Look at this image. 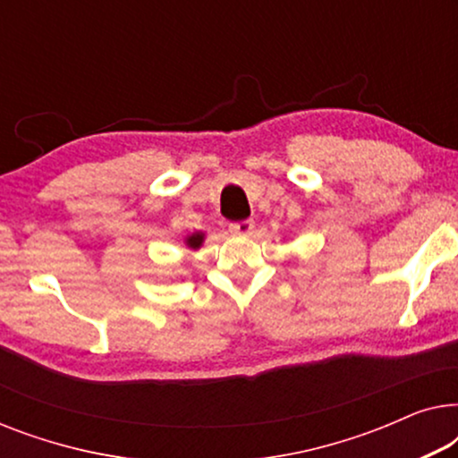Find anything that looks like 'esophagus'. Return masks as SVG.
I'll list each match as a JSON object with an SVG mask.
<instances>
[{
    "mask_svg": "<svg viewBox=\"0 0 458 458\" xmlns=\"http://www.w3.org/2000/svg\"><path fill=\"white\" fill-rule=\"evenodd\" d=\"M229 229H231V233H235V235H250L254 231V221L231 223Z\"/></svg>",
    "mask_w": 458,
    "mask_h": 458,
    "instance_id": "1",
    "label": "esophagus"
}]
</instances>
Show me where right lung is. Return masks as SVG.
Returning a JSON list of instances; mask_svg holds the SVG:
<instances>
[{
    "instance_id": "right-lung-1",
    "label": "right lung",
    "mask_w": 458,
    "mask_h": 458,
    "mask_svg": "<svg viewBox=\"0 0 458 458\" xmlns=\"http://www.w3.org/2000/svg\"><path fill=\"white\" fill-rule=\"evenodd\" d=\"M204 240H206V233L204 231H196V233H191V235H187L185 237V246L190 248V250H193V252H196V250H199L204 246Z\"/></svg>"
}]
</instances>
